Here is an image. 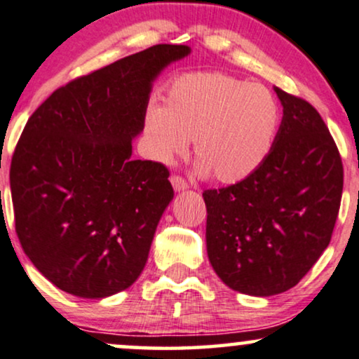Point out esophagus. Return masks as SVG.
Here are the masks:
<instances>
[{
    "mask_svg": "<svg viewBox=\"0 0 359 359\" xmlns=\"http://www.w3.org/2000/svg\"><path fill=\"white\" fill-rule=\"evenodd\" d=\"M170 182H172V187H174L175 192H182V190L189 189V184L185 182V180L180 175H172Z\"/></svg>",
    "mask_w": 359,
    "mask_h": 359,
    "instance_id": "esophagus-1",
    "label": "esophagus"
}]
</instances>
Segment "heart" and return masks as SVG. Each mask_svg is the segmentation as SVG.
I'll return each mask as SVG.
<instances>
[{
  "label": "heart",
  "mask_w": 359,
  "mask_h": 359,
  "mask_svg": "<svg viewBox=\"0 0 359 359\" xmlns=\"http://www.w3.org/2000/svg\"><path fill=\"white\" fill-rule=\"evenodd\" d=\"M280 107L269 89L224 72H190L152 106L144 129L154 158L170 162L194 139L198 169L215 182L237 184L263 164L273 147Z\"/></svg>",
  "instance_id": "1"
}]
</instances>
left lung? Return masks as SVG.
Here are the masks:
<instances>
[{"mask_svg":"<svg viewBox=\"0 0 359 359\" xmlns=\"http://www.w3.org/2000/svg\"><path fill=\"white\" fill-rule=\"evenodd\" d=\"M273 89L283 119L269 157L242 182L203 192L208 260L226 287L253 297L287 292L310 271L343 192L341 157L318 111Z\"/></svg>","mask_w":359,"mask_h":359,"instance_id":"1","label":"left lung"}]
</instances>
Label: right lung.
Returning a JSON list of instances; mask_svg holds the SVG:
<instances>
[{"label":"right lung","mask_w":359,"mask_h":359,"mask_svg":"<svg viewBox=\"0 0 359 359\" xmlns=\"http://www.w3.org/2000/svg\"><path fill=\"white\" fill-rule=\"evenodd\" d=\"M184 44H157L54 90L26 122L10 185L20 243L62 292L106 298L146 266L174 198L161 162L134 161L152 83Z\"/></svg>","instance_id":"add662e5"}]
</instances>
